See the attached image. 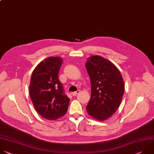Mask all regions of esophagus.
<instances>
[{
    "label": "esophagus",
    "mask_w": 154,
    "mask_h": 154,
    "mask_svg": "<svg viewBox=\"0 0 154 154\" xmlns=\"http://www.w3.org/2000/svg\"><path fill=\"white\" fill-rule=\"evenodd\" d=\"M79 92H80V90H77V91H76L72 92V95L73 97H75V96H76V95L79 93Z\"/></svg>",
    "instance_id": "obj_1"
}]
</instances>
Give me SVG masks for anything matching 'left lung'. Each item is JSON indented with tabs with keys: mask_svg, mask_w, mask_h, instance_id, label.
Wrapping results in <instances>:
<instances>
[{
	"mask_svg": "<svg viewBox=\"0 0 154 154\" xmlns=\"http://www.w3.org/2000/svg\"><path fill=\"white\" fill-rule=\"evenodd\" d=\"M85 67L91 89L87 112L94 119L104 121L120 106L125 92L123 78L111 61L101 56L87 58Z\"/></svg>",
	"mask_w": 154,
	"mask_h": 154,
	"instance_id": "1",
	"label": "left lung"
}]
</instances>
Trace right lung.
I'll return each mask as SVG.
<instances>
[{
	"instance_id": "obj_1",
	"label": "right lung",
	"mask_w": 154,
	"mask_h": 154,
	"mask_svg": "<svg viewBox=\"0 0 154 154\" xmlns=\"http://www.w3.org/2000/svg\"><path fill=\"white\" fill-rule=\"evenodd\" d=\"M63 61L60 57H47L35 67L30 79L29 94L35 109L51 121L63 116L70 102L58 78Z\"/></svg>"
}]
</instances>
